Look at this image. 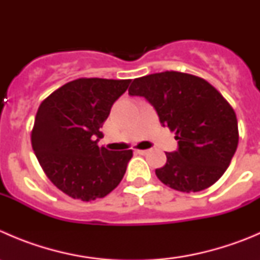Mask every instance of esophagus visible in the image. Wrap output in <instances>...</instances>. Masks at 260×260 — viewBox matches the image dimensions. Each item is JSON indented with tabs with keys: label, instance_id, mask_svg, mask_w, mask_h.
Listing matches in <instances>:
<instances>
[{
	"label": "esophagus",
	"instance_id": "1",
	"mask_svg": "<svg viewBox=\"0 0 260 260\" xmlns=\"http://www.w3.org/2000/svg\"><path fill=\"white\" fill-rule=\"evenodd\" d=\"M148 152V149H136V153L138 154H146Z\"/></svg>",
	"mask_w": 260,
	"mask_h": 260
}]
</instances>
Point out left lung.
Returning a JSON list of instances; mask_svg holds the SVG:
<instances>
[{"instance_id": "obj_1", "label": "left lung", "mask_w": 260, "mask_h": 260, "mask_svg": "<svg viewBox=\"0 0 260 260\" xmlns=\"http://www.w3.org/2000/svg\"><path fill=\"white\" fill-rule=\"evenodd\" d=\"M128 93L143 96L161 124L176 135L179 148L166 152V165L156 170L161 182L182 192H198L224 175L239 142L238 120L211 84L195 75L164 72L137 78Z\"/></svg>"}]
</instances>
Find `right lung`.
<instances>
[{"mask_svg": "<svg viewBox=\"0 0 260 260\" xmlns=\"http://www.w3.org/2000/svg\"><path fill=\"white\" fill-rule=\"evenodd\" d=\"M129 83L81 78L56 89L39 107L32 149L50 181L70 198H104L124 176L132 149L109 151L98 141L112 106Z\"/></svg>", "mask_w": 260, "mask_h": 260, "instance_id": "right-lung-1", "label": "right lung"}]
</instances>
